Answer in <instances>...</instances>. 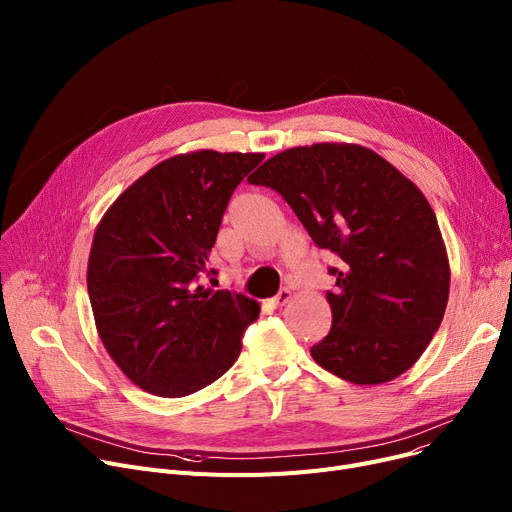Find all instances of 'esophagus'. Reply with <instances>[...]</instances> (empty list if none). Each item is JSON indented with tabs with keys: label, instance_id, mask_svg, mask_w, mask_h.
<instances>
[{
	"label": "esophagus",
	"instance_id": "1",
	"mask_svg": "<svg viewBox=\"0 0 512 512\" xmlns=\"http://www.w3.org/2000/svg\"><path fill=\"white\" fill-rule=\"evenodd\" d=\"M290 299H292V292H290V288H282V290L276 294L274 305H276V307H284Z\"/></svg>",
	"mask_w": 512,
	"mask_h": 512
}]
</instances>
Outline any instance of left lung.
<instances>
[{
	"label": "left lung",
	"instance_id": "left-lung-1",
	"mask_svg": "<svg viewBox=\"0 0 512 512\" xmlns=\"http://www.w3.org/2000/svg\"><path fill=\"white\" fill-rule=\"evenodd\" d=\"M278 191L319 249L340 257L330 334L311 348L359 386L411 369L438 332L450 265L425 195L382 155L353 143L292 147L249 178Z\"/></svg>",
	"mask_w": 512,
	"mask_h": 512
}]
</instances>
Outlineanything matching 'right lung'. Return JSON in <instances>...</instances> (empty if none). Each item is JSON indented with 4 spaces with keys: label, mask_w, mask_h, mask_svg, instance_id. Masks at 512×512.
Masks as SVG:
<instances>
[{
    "label": "right lung",
    "mask_w": 512,
    "mask_h": 512,
    "mask_svg": "<svg viewBox=\"0 0 512 512\" xmlns=\"http://www.w3.org/2000/svg\"><path fill=\"white\" fill-rule=\"evenodd\" d=\"M263 153H180L134 180L103 213L87 265L97 334L141 390L193 394L234 365L259 303L205 278L224 211Z\"/></svg>",
    "instance_id": "obj_1"
}]
</instances>
